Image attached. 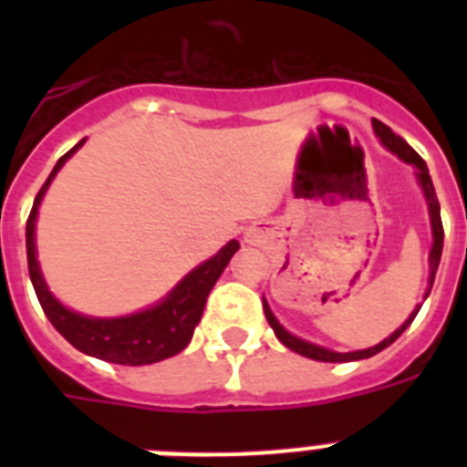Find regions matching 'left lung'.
Returning <instances> with one entry per match:
<instances>
[{"mask_svg":"<svg viewBox=\"0 0 467 467\" xmlns=\"http://www.w3.org/2000/svg\"><path fill=\"white\" fill-rule=\"evenodd\" d=\"M373 128H376V135L380 138L385 148L390 150L392 155H398L400 160L407 161V164H412L417 169V182H420L421 191H424V196H427V203H429V218H431V233H434V244H431V254H429V288H427V296L431 291V285H434V276H436V269H439V262H441V249H443V225H441V208H439V198H436V191H434V183H431V176H429V169H427V161L421 160L417 152H414L410 145H407L400 135H395L390 128L380 123V120L373 119ZM417 312H420V306L417 310L405 319V325L395 329V332L383 339L380 344L370 348H361V351H348V354H339V351H332V348H325V347H317V344H310L306 339H298V337H293L291 332H285L284 327L278 325V319L274 317V312L271 307L266 306V300H264V315L269 319L271 329L274 334L278 337L281 344L296 351L300 356H307V358H315V361H327V363H341V361H361V358H368V356H376L378 351H383L385 347H390L392 341L398 339L400 334L405 332L407 327L412 325V319L417 317Z\"/></svg>","mask_w":467,"mask_h":467,"instance_id":"8db88e82","label":"left lung"}]
</instances>
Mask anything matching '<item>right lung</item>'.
Returning a JSON list of instances; mask_svg holds the SVG:
<instances>
[{"label":"right lung","instance_id":"add662e5","mask_svg":"<svg viewBox=\"0 0 467 467\" xmlns=\"http://www.w3.org/2000/svg\"><path fill=\"white\" fill-rule=\"evenodd\" d=\"M82 145L84 140L77 142L67 155H62L57 160L55 169L47 176V182L40 186L38 196L33 201L31 215H28V223H26V254H28L31 284L36 288V296H38V303L46 312V317L82 354L109 363H120V366L157 363L186 348V344L193 337V329L201 322L208 293L220 278V274L225 271L227 262L233 259L234 252L240 249V242H227L218 254L211 256L201 266H196L189 276H183L167 298L160 300L157 306L148 307V310L126 315V317L101 319L87 317V315H79V312L65 307L53 293L47 291L43 274H40L38 259H36V218H38L40 201L46 196L47 186L55 179V174Z\"/></svg>","mask_w":467,"mask_h":467}]
</instances>
